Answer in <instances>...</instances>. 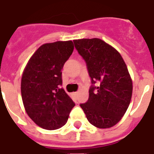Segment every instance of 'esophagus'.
Returning <instances> with one entry per match:
<instances>
[{
	"mask_svg": "<svg viewBox=\"0 0 154 154\" xmlns=\"http://www.w3.org/2000/svg\"><path fill=\"white\" fill-rule=\"evenodd\" d=\"M79 94V93H78V92H75V93H73V94H74L75 96H77V94Z\"/></svg>",
	"mask_w": 154,
	"mask_h": 154,
	"instance_id": "1",
	"label": "esophagus"
}]
</instances>
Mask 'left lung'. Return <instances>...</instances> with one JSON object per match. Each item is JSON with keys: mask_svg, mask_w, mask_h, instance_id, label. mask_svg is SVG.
<instances>
[{"mask_svg": "<svg viewBox=\"0 0 154 154\" xmlns=\"http://www.w3.org/2000/svg\"><path fill=\"white\" fill-rule=\"evenodd\" d=\"M73 42L86 63L92 83L88 101L80 106L90 124L100 129L110 128L120 122L131 101L133 83L126 65L121 54L102 40Z\"/></svg>", "mask_w": 154, "mask_h": 154, "instance_id": "1", "label": "left lung"}]
</instances>
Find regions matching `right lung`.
Wrapping results in <instances>:
<instances>
[{
    "instance_id": "1",
    "label": "right lung",
    "mask_w": 154,
    "mask_h": 154,
    "mask_svg": "<svg viewBox=\"0 0 154 154\" xmlns=\"http://www.w3.org/2000/svg\"><path fill=\"white\" fill-rule=\"evenodd\" d=\"M73 49L72 41L42 45L23 72L20 90L25 111L45 129L65 125L74 107L75 103L61 88V70Z\"/></svg>"
}]
</instances>
